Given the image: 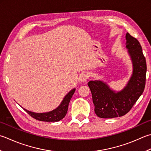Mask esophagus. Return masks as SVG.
Segmentation results:
<instances>
[{
  "label": "esophagus",
  "mask_w": 151,
  "mask_h": 151,
  "mask_svg": "<svg viewBox=\"0 0 151 151\" xmlns=\"http://www.w3.org/2000/svg\"><path fill=\"white\" fill-rule=\"evenodd\" d=\"M89 78V75L88 73H82V75L80 76V81L82 82H85Z\"/></svg>",
  "instance_id": "1"
}]
</instances>
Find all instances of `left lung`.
I'll use <instances>...</instances> for the list:
<instances>
[{"label":"left lung","instance_id":"left-lung-1","mask_svg":"<svg viewBox=\"0 0 151 151\" xmlns=\"http://www.w3.org/2000/svg\"><path fill=\"white\" fill-rule=\"evenodd\" d=\"M126 39L134 70L124 89L116 93L102 81H91L88 83L95 105V113L99 118L112 119L125 115L131 110L145 87L147 63L142 48L136 38L128 32Z\"/></svg>","mask_w":151,"mask_h":151}]
</instances>
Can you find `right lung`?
<instances>
[{"label": "right lung", "mask_w": 151, "mask_h": 151, "mask_svg": "<svg viewBox=\"0 0 151 151\" xmlns=\"http://www.w3.org/2000/svg\"><path fill=\"white\" fill-rule=\"evenodd\" d=\"M75 89H73L69 92V93L65 97L61 105L55 109V110L48 112L45 113H35L29 111L24 109V110L31 117L39 121H44V122H58L62 120L65 116L67 113L68 106L70 101V99L75 93Z\"/></svg>", "instance_id": "right-lung-1"}]
</instances>
